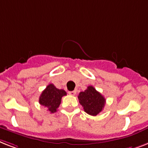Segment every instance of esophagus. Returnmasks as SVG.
<instances>
[{
  "mask_svg": "<svg viewBox=\"0 0 148 148\" xmlns=\"http://www.w3.org/2000/svg\"><path fill=\"white\" fill-rule=\"evenodd\" d=\"M68 93H69L70 95H71V96H74V95L76 94V91H75V90L69 91V92H68Z\"/></svg>",
  "mask_w": 148,
  "mask_h": 148,
  "instance_id": "34e87169",
  "label": "esophagus"
}]
</instances>
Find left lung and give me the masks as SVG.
I'll return each instance as SVG.
<instances>
[{
    "label": "left lung",
    "mask_w": 148,
    "mask_h": 148,
    "mask_svg": "<svg viewBox=\"0 0 148 148\" xmlns=\"http://www.w3.org/2000/svg\"><path fill=\"white\" fill-rule=\"evenodd\" d=\"M78 99L84 111L90 116H97L103 110L106 99L93 86H87L86 90L80 92Z\"/></svg>",
    "instance_id": "1"
}]
</instances>
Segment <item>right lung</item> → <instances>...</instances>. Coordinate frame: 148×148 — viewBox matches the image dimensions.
<instances>
[{
	"mask_svg": "<svg viewBox=\"0 0 148 148\" xmlns=\"http://www.w3.org/2000/svg\"><path fill=\"white\" fill-rule=\"evenodd\" d=\"M67 93L64 90L56 88L55 85L50 84L42 91L39 97V104L48 108L51 113L57 112V109L59 107L62 98L66 96Z\"/></svg>",
	"mask_w": 148,
	"mask_h": 148,
	"instance_id": "1",
	"label": "right lung"
}]
</instances>
